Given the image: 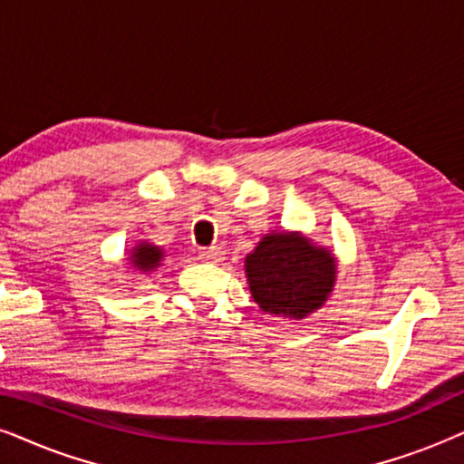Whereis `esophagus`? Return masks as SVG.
<instances>
[{
    "label": "esophagus",
    "instance_id": "1",
    "mask_svg": "<svg viewBox=\"0 0 464 464\" xmlns=\"http://www.w3.org/2000/svg\"><path fill=\"white\" fill-rule=\"evenodd\" d=\"M198 257L207 264H219L221 259H224V251H221L219 246H207V249L200 251Z\"/></svg>",
    "mask_w": 464,
    "mask_h": 464
}]
</instances>
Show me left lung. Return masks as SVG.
<instances>
[{"instance_id":"left-lung-1","label":"left lung","mask_w":464,"mask_h":464,"mask_svg":"<svg viewBox=\"0 0 464 464\" xmlns=\"http://www.w3.org/2000/svg\"><path fill=\"white\" fill-rule=\"evenodd\" d=\"M245 276L266 314L302 321L332 295L338 257L302 232H270L246 253Z\"/></svg>"}]
</instances>
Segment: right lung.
<instances>
[{
	"label": "right lung",
	"instance_id": "obj_1",
	"mask_svg": "<svg viewBox=\"0 0 464 464\" xmlns=\"http://www.w3.org/2000/svg\"><path fill=\"white\" fill-rule=\"evenodd\" d=\"M164 259V249L150 240H139V243L130 249V256L126 257L129 262V270L139 272V275H151Z\"/></svg>",
	"mask_w": 464,
	"mask_h": 464
}]
</instances>
